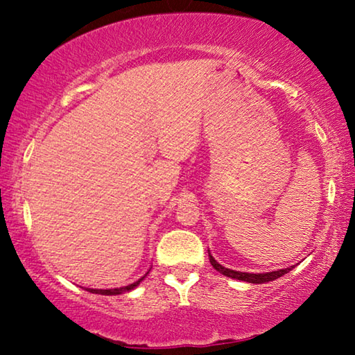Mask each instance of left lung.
<instances>
[{"instance_id":"obj_1","label":"left lung","mask_w":355,"mask_h":355,"mask_svg":"<svg viewBox=\"0 0 355 355\" xmlns=\"http://www.w3.org/2000/svg\"><path fill=\"white\" fill-rule=\"evenodd\" d=\"M208 257H209V263L213 264V268L216 271H219L222 275H225V277H230V279H236V280H243V282H248V284H268V282H272L275 279L282 277V275L290 272L294 266L290 268H285V269H277V271H272V272H260V274H254V272H241V271H233V269H228L225 266H222L218 261L214 260L211 252L208 250Z\"/></svg>"}]
</instances>
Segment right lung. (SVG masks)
I'll return each instance as SVG.
<instances>
[{"instance_id": "1", "label": "right lung", "mask_w": 355, "mask_h": 355, "mask_svg": "<svg viewBox=\"0 0 355 355\" xmlns=\"http://www.w3.org/2000/svg\"><path fill=\"white\" fill-rule=\"evenodd\" d=\"M150 272V269L148 271L142 275L141 279H137L136 282H133V284H130V285H127V286H120V288H107V290H98V288H84V290L86 291H89V293H95V294H103V296H117V294H123V293H127V291H131V290H135V288L141 284V282L147 277V274Z\"/></svg>"}]
</instances>
